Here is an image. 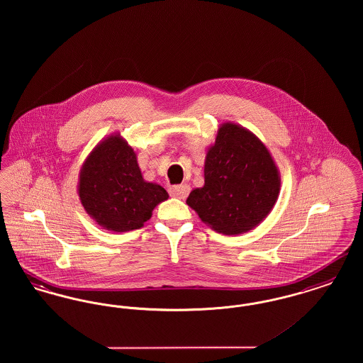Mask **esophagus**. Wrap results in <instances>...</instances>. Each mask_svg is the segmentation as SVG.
Segmentation results:
<instances>
[{
    "instance_id": "esophagus-1",
    "label": "esophagus",
    "mask_w": 363,
    "mask_h": 363,
    "mask_svg": "<svg viewBox=\"0 0 363 363\" xmlns=\"http://www.w3.org/2000/svg\"><path fill=\"white\" fill-rule=\"evenodd\" d=\"M190 186L189 185H175L170 188V196H173L175 199H186L189 194Z\"/></svg>"
}]
</instances>
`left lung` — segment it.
I'll list each match as a JSON object with an SVG mask.
<instances>
[{"label":"left lung","instance_id":"obj_1","mask_svg":"<svg viewBox=\"0 0 363 363\" xmlns=\"http://www.w3.org/2000/svg\"><path fill=\"white\" fill-rule=\"evenodd\" d=\"M279 193L280 172L265 144L228 121L208 147L204 186L191 190L186 204L216 233L240 235L271 213Z\"/></svg>","mask_w":363,"mask_h":363}]
</instances>
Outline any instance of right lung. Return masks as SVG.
<instances>
[{
  "instance_id": "obj_1",
  "label": "right lung",
  "mask_w": 363,
  "mask_h": 363,
  "mask_svg": "<svg viewBox=\"0 0 363 363\" xmlns=\"http://www.w3.org/2000/svg\"><path fill=\"white\" fill-rule=\"evenodd\" d=\"M77 194L86 213L113 233L143 227L169 199L164 188L143 178L136 152L120 133L108 135L88 154Z\"/></svg>"
}]
</instances>
